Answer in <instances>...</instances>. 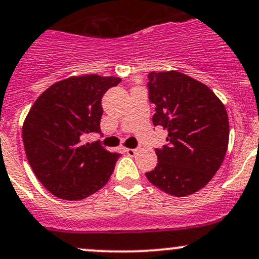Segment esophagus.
<instances>
[{
	"instance_id": "34e87169",
	"label": "esophagus",
	"mask_w": 259,
	"mask_h": 259,
	"mask_svg": "<svg viewBox=\"0 0 259 259\" xmlns=\"http://www.w3.org/2000/svg\"><path fill=\"white\" fill-rule=\"evenodd\" d=\"M125 152L127 153V156H135L136 155V152H138V150L136 149H125Z\"/></svg>"
}]
</instances>
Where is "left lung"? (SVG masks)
Here are the masks:
<instances>
[{
  "label": "left lung",
  "instance_id": "left-lung-1",
  "mask_svg": "<svg viewBox=\"0 0 259 259\" xmlns=\"http://www.w3.org/2000/svg\"><path fill=\"white\" fill-rule=\"evenodd\" d=\"M155 126L167 130L158 163L147 180L173 197L194 194L220 168L229 146V116L223 102L203 82L180 71L149 73Z\"/></svg>",
  "mask_w": 259,
  "mask_h": 259
}]
</instances>
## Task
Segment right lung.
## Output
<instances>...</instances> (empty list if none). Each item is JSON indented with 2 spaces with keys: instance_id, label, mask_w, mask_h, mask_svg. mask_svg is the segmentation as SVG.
<instances>
[{
  "instance_id": "right-lung-1",
  "label": "right lung",
  "mask_w": 259,
  "mask_h": 259,
  "mask_svg": "<svg viewBox=\"0 0 259 259\" xmlns=\"http://www.w3.org/2000/svg\"><path fill=\"white\" fill-rule=\"evenodd\" d=\"M120 81L96 73L71 76L47 88L28 112L22 127L25 156L55 197L82 200L109 181L120 153L83 139L101 132L102 97Z\"/></svg>"
}]
</instances>
